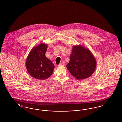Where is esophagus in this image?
Wrapping results in <instances>:
<instances>
[{
    "instance_id": "esophagus-1",
    "label": "esophagus",
    "mask_w": 122,
    "mask_h": 122,
    "mask_svg": "<svg viewBox=\"0 0 122 122\" xmlns=\"http://www.w3.org/2000/svg\"><path fill=\"white\" fill-rule=\"evenodd\" d=\"M58 65H59V66H64V63H62H62H60Z\"/></svg>"
}]
</instances>
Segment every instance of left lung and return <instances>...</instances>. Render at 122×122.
I'll list each match as a JSON object with an SVG mask.
<instances>
[{
	"label": "left lung",
	"mask_w": 122,
	"mask_h": 122,
	"mask_svg": "<svg viewBox=\"0 0 122 122\" xmlns=\"http://www.w3.org/2000/svg\"><path fill=\"white\" fill-rule=\"evenodd\" d=\"M97 62L91 52L81 45L74 46L66 65L71 74L77 80L86 79L93 74Z\"/></svg>",
	"instance_id": "8db88e82"
}]
</instances>
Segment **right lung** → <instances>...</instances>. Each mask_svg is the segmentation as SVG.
<instances>
[{
	"label": "right lung",
	"mask_w": 122,
	"mask_h": 122,
	"mask_svg": "<svg viewBox=\"0 0 122 122\" xmlns=\"http://www.w3.org/2000/svg\"><path fill=\"white\" fill-rule=\"evenodd\" d=\"M47 48L46 44L43 43L34 47L26 59V69L36 79L46 80L52 75L54 65L45 56Z\"/></svg>",
	"instance_id": "obj_1"
}]
</instances>
